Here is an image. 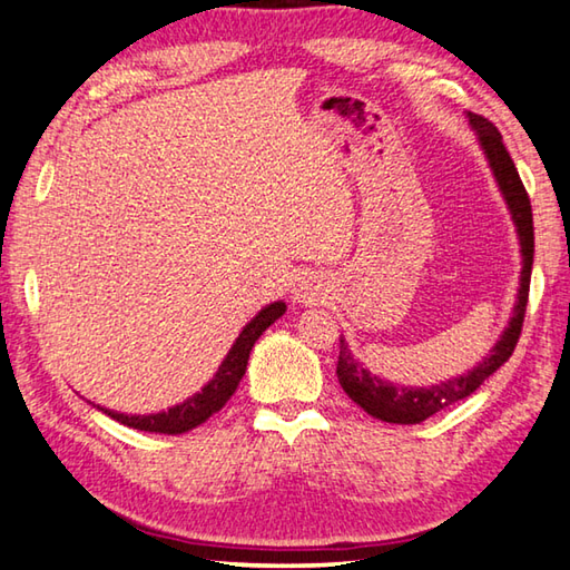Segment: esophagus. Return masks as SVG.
Here are the masks:
<instances>
[{"label": "esophagus", "mask_w": 570, "mask_h": 570, "mask_svg": "<svg viewBox=\"0 0 570 570\" xmlns=\"http://www.w3.org/2000/svg\"><path fill=\"white\" fill-rule=\"evenodd\" d=\"M314 292H320V286H316V282H302V284H298V294L296 296H302V302H312Z\"/></svg>", "instance_id": "1"}]
</instances>
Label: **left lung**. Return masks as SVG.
Returning a JSON list of instances; mask_svg holds the SVG:
<instances>
[{"mask_svg": "<svg viewBox=\"0 0 570 570\" xmlns=\"http://www.w3.org/2000/svg\"><path fill=\"white\" fill-rule=\"evenodd\" d=\"M470 122L472 128L478 130L480 146L485 150L490 168L495 173L498 186L508 200V208L510 214H513V220L520 234V248H523V276H520V292H518L513 320H510L505 334L500 336L493 354H490L485 362L478 364L472 372L460 374L455 380L435 384V387L430 390L392 387V384L372 377V374L354 360L344 340H340V362H336V377H340V384L344 387V392L350 394V400H354L366 414H372V417H377L382 422L417 424L422 420L432 417L435 412L450 407V404L470 397V394L475 392L480 384L490 377V374L500 370V366L510 360V354H513L515 344L520 340V332H523L528 292H530V272H533V210H530V198L525 193L523 180H520L515 163L505 150L503 138H500L495 125L475 112H470Z\"/></svg>", "mask_w": 570, "mask_h": 570, "instance_id": "1", "label": "left lung"}]
</instances>
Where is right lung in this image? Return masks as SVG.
<instances>
[{"instance_id":"right-lung-1","label":"right lung","mask_w":570,"mask_h":570,"mask_svg":"<svg viewBox=\"0 0 570 570\" xmlns=\"http://www.w3.org/2000/svg\"><path fill=\"white\" fill-rule=\"evenodd\" d=\"M286 312L284 302H276L272 306H266L258 312V316L250 324L244 326V332L238 334L236 344L230 346L228 356L224 364L218 366L216 377L210 380L204 390H200L196 397L186 400L183 404H176L168 412H158V414H120V412H110L112 420H118L122 424H128L132 430H142V432H163V435H180V432H188L198 424H204L210 414L218 412L224 404L230 400V394L236 392L240 377L246 374V364H248V354L254 350V344L258 336H262L268 326H272L278 316Z\"/></svg>"}]
</instances>
